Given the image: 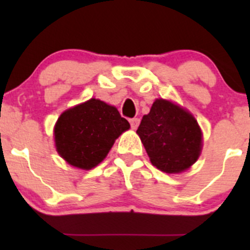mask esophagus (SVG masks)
Instances as JSON below:
<instances>
[{
  "label": "esophagus",
  "mask_w": 250,
  "mask_h": 250,
  "mask_svg": "<svg viewBox=\"0 0 250 250\" xmlns=\"http://www.w3.org/2000/svg\"><path fill=\"white\" fill-rule=\"evenodd\" d=\"M129 123H130V127H132L133 129H137L138 125H139L140 123V120L139 118H130Z\"/></svg>",
  "instance_id": "esophagus-1"
}]
</instances>
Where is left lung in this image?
Masks as SVG:
<instances>
[{
	"label": "left lung",
	"mask_w": 250,
	"mask_h": 250,
	"mask_svg": "<svg viewBox=\"0 0 250 250\" xmlns=\"http://www.w3.org/2000/svg\"><path fill=\"white\" fill-rule=\"evenodd\" d=\"M137 133L151 163L165 173H179L197 161L202 133L191 113L163 99L152 104Z\"/></svg>",
	"instance_id": "left-lung-1"
}]
</instances>
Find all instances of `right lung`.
Segmentation results:
<instances>
[{
    "label": "right lung",
    "instance_id": "obj_1",
    "mask_svg": "<svg viewBox=\"0 0 250 250\" xmlns=\"http://www.w3.org/2000/svg\"><path fill=\"white\" fill-rule=\"evenodd\" d=\"M129 127L116 107L90 99L58 118L55 146L69 165L92 169L106 157L115 140Z\"/></svg>",
    "mask_w": 250,
    "mask_h": 250
}]
</instances>
